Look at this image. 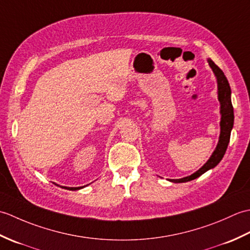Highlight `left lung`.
Returning a JSON list of instances; mask_svg holds the SVG:
<instances>
[{
	"label": "left lung",
	"instance_id": "obj_1",
	"mask_svg": "<svg viewBox=\"0 0 250 250\" xmlns=\"http://www.w3.org/2000/svg\"><path fill=\"white\" fill-rule=\"evenodd\" d=\"M208 64L217 77V83H218V99L220 101V105H221V110H220L221 111V121H220L221 132H220L218 145H217L214 153L209 158V160L207 161L204 166L199 169V171H196L195 173L190 175L188 177L180 178V179H172L171 182H174V183L190 182V180H193L195 178H198L199 176H201L202 174H204L206 171H208L209 168L215 167L217 164L221 161V159L224 158L228 144H229L231 130L233 126V120H234L233 106L231 103L230 84L228 83V79L225 76L224 72H222L210 59H208Z\"/></svg>",
	"mask_w": 250,
	"mask_h": 250
}]
</instances>
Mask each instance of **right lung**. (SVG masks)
Masks as SVG:
<instances>
[{
  "label": "right lung",
  "instance_id": "right-lung-1",
  "mask_svg": "<svg viewBox=\"0 0 250 250\" xmlns=\"http://www.w3.org/2000/svg\"><path fill=\"white\" fill-rule=\"evenodd\" d=\"M63 188L68 189V190H78V189H81L82 187H74V188H70V187H63Z\"/></svg>",
  "mask_w": 250,
  "mask_h": 250
}]
</instances>
